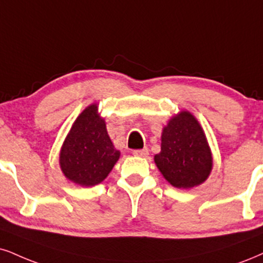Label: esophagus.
Instances as JSON below:
<instances>
[{
	"instance_id": "obj_1",
	"label": "esophagus",
	"mask_w": 263,
	"mask_h": 263,
	"mask_svg": "<svg viewBox=\"0 0 263 263\" xmlns=\"http://www.w3.org/2000/svg\"><path fill=\"white\" fill-rule=\"evenodd\" d=\"M133 155L137 157H147L148 156V148L145 147L142 150H134L133 151Z\"/></svg>"
}]
</instances>
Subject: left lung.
<instances>
[{
    "instance_id": "1",
    "label": "left lung",
    "mask_w": 263,
    "mask_h": 263,
    "mask_svg": "<svg viewBox=\"0 0 263 263\" xmlns=\"http://www.w3.org/2000/svg\"><path fill=\"white\" fill-rule=\"evenodd\" d=\"M155 163L171 185L191 189L201 185L213 168L212 151L202 126L193 113L181 109L171 117L161 135Z\"/></svg>"
}]
</instances>
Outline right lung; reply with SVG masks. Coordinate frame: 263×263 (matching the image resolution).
Listing matches in <instances>:
<instances>
[{"label": "right lung", "instance_id": "1", "mask_svg": "<svg viewBox=\"0 0 263 263\" xmlns=\"http://www.w3.org/2000/svg\"><path fill=\"white\" fill-rule=\"evenodd\" d=\"M121 151L107 133L99 105L91 103L77 117L60 151L63 176L80 186H93L107 178Z\"/></svg>", "mask_w": 263, "mask_h": 263}]
</instances>
